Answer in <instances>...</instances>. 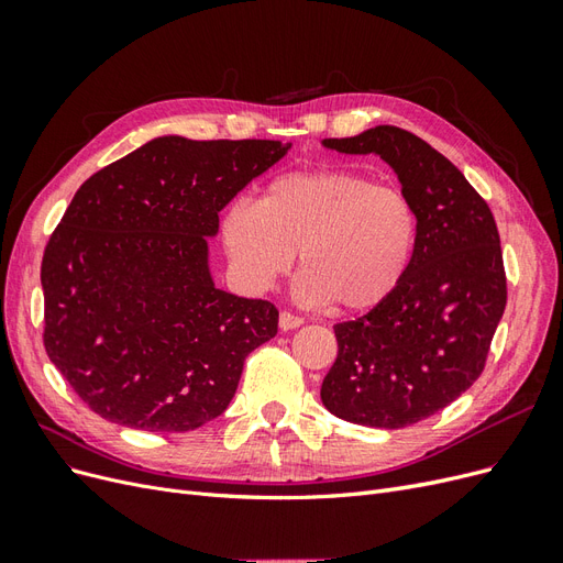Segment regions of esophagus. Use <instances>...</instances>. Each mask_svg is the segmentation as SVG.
Masks as SVG:
<instances>
[{
	"label": "esophagus",
	"instance_id": "obj_1",
	"mask_svg": "<svg viewBox=\"0 0 563 563\" xmlns=\"http://www.w3.org/2000/svg\"><path fill=\"white\" fill-rule=\"evenodd\" d=\"M298 327H302V317L291 314V312H279V329L282 331H294Z\"/></svg>",
	"mask_w": 563,
	"mask_h": 563
}]
</instances>
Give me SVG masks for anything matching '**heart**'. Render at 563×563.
I'll use <instances>...</instances> for the list:
<instances>
[{"label": "heart", "instance_id": "obj_1", "mask_svg": "<svg viewBox=\"0 0 563 563\" xmlns=\"http://www.w3.org/2000/svg\"><path fill=\"white\" fill-rule=\"evenodd\" d=\"M236 282L265 294L300 255L294 294L343 312L378 308L401 286L418 244V213L399 187L331 168L272 180L261 201L236 199L220 218Z\"/></svg>", "mask_w": 563, "mask_h": 563}]
</instances>
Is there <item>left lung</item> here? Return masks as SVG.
I'll list each match as a JSON object with an SVG mask.
<instances>
[{"label":"left lung","mask_w":563,"mask_h":563,"mask_svg":"<svg viewBox=\"0 0 563 563\" xmlns=\"http://www.w3.org/2000/svg\"><path fill=\"white\" fill-rule=\"evenodd\" d=\"M321 145L380 157L418 213V244L401 286L364 317L333 327L338 356L321 401L347 422L408 428L482 376L507 302L496 220L441 152L404 129L376 126Z\"/></svg>","instance_id":"8db88e82"}]
</instances>
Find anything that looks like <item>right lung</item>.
<instances>
[{
    "label": "right lung",
    "mask_w": 563,
    "mask_h": 563,
    "mask_svg": "<svg viewBox=\"0 0 563 563\" xmlns=\"http://www.w3.org/2000/svg\"><path fill=\"white\" fill-rule=\"evenodd\" d=\"M288 150L159 135L79 187L42 261L44 347L100 418L190 432L230 406L279 312L216 286L209 240Z\"/></svg>",
    "instance_id": "obj_1"
}]
</instances>
